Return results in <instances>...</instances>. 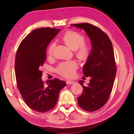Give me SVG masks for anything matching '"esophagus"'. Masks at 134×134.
<instances>
[{"mask_svg":"<svg viewBox=\"0 0 134 134\" xmlns=\"http://www.w3.org/2000/svg\"><path fill=\"white\" fill-rule=\"evenodd\" d=\"M66 82L67 84H73L75 83L74 81L71 80H69V79L66 80Z\"/></svg>","mask_w":134,"mask_h":134,"instance_id":"esophagus-1","label":"esophagus"}]
</instances>
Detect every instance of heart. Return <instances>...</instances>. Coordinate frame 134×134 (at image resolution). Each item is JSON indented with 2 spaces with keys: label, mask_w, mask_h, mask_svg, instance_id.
<instances>
[{
  "label": "heart",
  "mask_w": 134,
  "mask_h": 134,
  "mask_svg": "<svg viewBox=\"0 0 134 134\" xmlns=\"http://www.w3.org/2000/svg\"><path fill=\"white\" fill-rule=\"evenodd\" d=\"M64 42L72 50H76L77 56L82 59H86L89 54V47L84 44V37L78 33L73 31L68 32L62 38ZM56 46V43L52 42L48 48V54L51 55ZM78 66V63L75 60H69L60 63L57 68V72L60 75L66 77L73 76Z\"/></svg>",
  "instance_id": "1"
}]
</instances>
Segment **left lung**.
Listing matches in <instances>:
<instances>
[{
	"label": "left lung",
	"mask_w": 134,
	"mask_h": 134,
	"mask_svg": "<svg viewBox=\"0 0 134 134\" xmlns=\"http://www.w3.org/2000/svg\"><path fill=\"white\" fill-rule=\"evenodd\" d=\"M71 26L83 30L90 39L92 48L83 68L84 75L90 76V82L83 87L78 97L80 108L92 112L103 106L111 94L116 74L112 44L108 36L99 28L87 23L72 24Z\"/></svg>",
	"instance_id": "left-lung-1"
}]
</instances>
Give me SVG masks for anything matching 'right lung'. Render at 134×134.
I'll use <instances>...</instances> for the list:
<instances>
[{
  "mask_svg": "<svg viewBox=\"0 0 134 134\" xmlns=\"http://www.w3.org/2000/svg\"><path fill=\"white\" fill-rule=\"evenodd\" d=\"M60 30L49 27L34 30L20 43L16 53L15 72L23 99L32 110L46 112L58 102L65 82L57 78L42 80L40 70L46 59V49Z\"/></svg>",
  "mask_w": 134,
  "mask_h": 134,
  "instance_id": "add662e5",
  "label": "right lung"
}]
</instances>
